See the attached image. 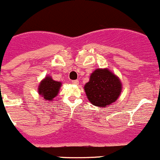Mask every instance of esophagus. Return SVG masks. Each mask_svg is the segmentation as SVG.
<instances>
[{"label": "esophagus", "instance_id": "1", "mask_svg": "<svg viewBox=\"0 0 160 160\" xmlns=\"http://www.w3.org/2000/svg\"><path fill=\"white\" fill-rule=\"evenodd\" d=\"M72 83H73V84H78V83H79V81H78V80H72Z\"/></svg>", "mask_w": 160, "mask_h": 160}]
</instances>
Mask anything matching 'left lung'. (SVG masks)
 Masks as SVG:
<instances>
[{"instance_id":"1","label":"left lung","mask_w":160,"mask_h":160,"mask_svg":"<svg viewBox=\"0 0 160 160\" xmlns=\"http://www.w3.org/2000/svg\"><path fill=\"white\" fill-rule=\"evenodd\" d=\"M84 90L88 100L93 105L106 107L117 100L122 84L119 78L108 69H98L92 72Z\"/></svg>"}]
</instances>
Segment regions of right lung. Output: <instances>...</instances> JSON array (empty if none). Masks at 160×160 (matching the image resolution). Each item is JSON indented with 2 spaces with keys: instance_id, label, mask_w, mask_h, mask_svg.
I'll return each instance as SVG.
<instances>
[{
  "instance_id": "1",
  "label": "right lung",
  "mask_w": 160,
  "mask_h": 160,
  "mask_svg": "<svg viewBox=\"0 0 160 160\" xmlns=\"http://www.w3.org/2000/svg\"><path fill=\"white\" fill-rule=\"evenodd\" d=\"M60 87V82L55 81L52 77H47L40 83L38 92L45 100L52 101L58 94Z\"/></svg>"
}]
</instances>
